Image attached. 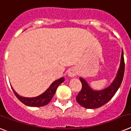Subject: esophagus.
<instances>
[{
  "instance_id": "esophagus-1",
  "label": "esophagus",
  "mask_w": 131,
  "mask_h": 131,
  "mask_svg": "<svg viewBox=\"0 0 131 131\" xmlns=\"http://www.w3.org/2000/svg\"><path fill=\"white\" fill-rule=\"evenodd\" d=\"M67 75L70 78H73L76 76V70L75 69H70L67 72Z\"/></svg>"
}]
</instances>
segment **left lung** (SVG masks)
Returning <instances> with one entry per match:
<instances>
[{"label":"left lung","mask_w":131,"mask_h":131,"mask_svg":"<svg viewBox=\"0 0 131 131\" xmlns=\"http://www.w3.org/2000/svg\"><path fill=\"white\" fill-rule=\"evenodd\" d=\"M124 73V53L122 49L121 63L115 78L110 85L101 90H94L85 79L80 77L82 89L77 95V102L81 106L88 109L98 108L108 102L114 95L123 81Z\"/></svg>","instance_id":"obj_1"}]
</instances>
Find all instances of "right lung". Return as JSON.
Wrapping results in <instances>:
<instances>
[{
	"label": "right lung",
	"instance_id": "add662e5",
	"mask_svg": "<svg viewBox=\"0 0 131 131\" xmlns=\"http://www.w3.org/2000/svg\"><path fill=\"white\" fill-rule=\"evenodd\" d=\"M64 81V77H61L59 79L54 81L43 93H41L38 96L34 97H26L21 96L13 90V88L12 90L16 97L19 99V100L21 101V102L25 105L32 106V107H41V106L47 105L50 102L54 95L58 85L63 83Z\"/></svg>",
	"mask_w": 131,
	"mask_h": 131
}]
</instances>
